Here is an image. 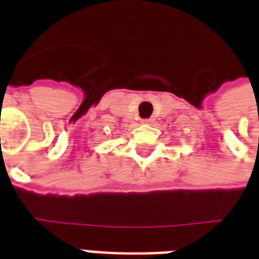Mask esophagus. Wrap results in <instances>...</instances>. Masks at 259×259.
Returning <instances> with one entry per match:
<instances>
[{"label":"esophagus","instance_id":"obj_1","mask_svg":"<svg viewBox=\"0 0 259 259\" xmlns=\"http://www.w3.org/2000/svg\"><path fill=\"white\" fill-rule=\"evenodd\" d=\"M143 122H144V123H150L151 120H150V119H146V120H143Z\"/></svg>","mask_w":259,"mask_h":259}]
</instances>
